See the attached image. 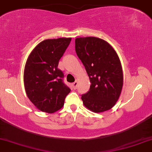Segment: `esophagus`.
I'll use <instances>...</instances> for the list:
<instances>
[{
	"label": "esophagus",
	"instance_id": "34e87169",
	"mask_svg": "<svg viewBox=\"0 0 152 152\" xmlns=\"http://www.w3.org/2000/svg\"><path fill=\"white\" fill-rule=\"evenodd\" d=\"M73 86H74V88H77V86H78V81H76L75 82H74V83H73Z\"/></svg>",
	"mask_w": 152,
	"mask_h": 152
}]
</instances>
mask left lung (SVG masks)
I'll list each match as a JSON object with an SVG mask.
<instances>
[{
    "label": "left lung",
    "mask_w": 152,
    "mask_h": 152,
    "mask_svg": "<svg viewBox=\"0 0 152 152\" xmlns=\"http://www.w3.org/2000/svg\"><path fill=\"white\" fill-rule=\"evenodd\" d=\"M75 48L91 82L89 91L81 96L83 105L95 113L111 109L123 87V71L116 50L96 37L76 38Z\"/></svg>",
    "instance_id": "obj_1"
}]
</instances>
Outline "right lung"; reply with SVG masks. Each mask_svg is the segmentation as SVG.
<instances>
[{
    "mask_svg": "<svg viewBox=\"0 0 152 152\" xmlns=\"http://www.w3.org/2000/svg\"><path fill=\"white\" fill-rule=\"evenodd\" d=\"M71 38H59L41 41L26 61L23 74L27 96L43 112H56L64 105L71 89L63 82L64 74L58 61L69 46Z\"/></svg>",
    "mask_w": 152,
    "mask_h": 152,
    "instance_id": "1",
    "label": "right lung"
}]
</instances>
